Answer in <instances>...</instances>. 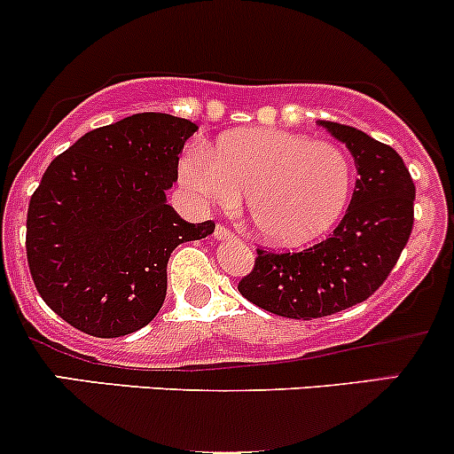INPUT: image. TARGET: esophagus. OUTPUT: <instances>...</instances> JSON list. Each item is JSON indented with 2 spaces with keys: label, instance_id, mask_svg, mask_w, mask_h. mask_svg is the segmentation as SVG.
<instances>
[{
  "label": "esophagus",
  "instance_id": "1",
  "mask_svg": "<svg viewBox=\"0 0 454 454\" xmlns=\"http://www.w3.org/2000/svg\"><path fill=\"white\" fill-rule=\"evenodd\" d=\"M215 239H217V241H228V239H232V232L228 231V228H223L222 223H217V228H215Z\"/></svg>",
  "mask_w": 454,
  "mask_h": 454
}]
</instances>
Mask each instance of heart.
Instances as JSON below:
<instances>
[{
  "instance_id": "b5f03b06",
  "label": "heart",
  "mask_w": 454,
  "mask_h": 454,
  "mask_svg": "<svg viewBox=\"0 0 454 454\" xmlns=\"http://www.w3.org/2000/svg\"><path fill=\"white\" fill-rule=\"evenodd\" d=\"M177 176L201 206L231 208L246 193L250 231L274 248H301L327 235L356 182L342 146L283 129H237L215 149L198 142L180 158Z\"/></svg>"
}]
</instances>
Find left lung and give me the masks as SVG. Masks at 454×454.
I'll list each match as a JSON object with an SVG mask.
<instances>
[{
  "label": "left lung",
  "instance_id": "obj_1",
  "mask_svg": "<svg viewBox=\"0 0 454 454\" xmlns=\"http://www.w3.org/2000/svg\"><path fill=\"white\" fill-rule=\"evenodd\" d=\"M354 155L358 180L336 231L303 253L256 250L239 292L265 312L323 318L367 301L400 259L413 231L415 184L395 149L356 127L318 121Z\"/></svg>",
  "mask_w": 454,
  "mask_h": 454
}]
</instances>
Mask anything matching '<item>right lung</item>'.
Masks as SVG:
<instances>
[{"label":"right lung","instance_id":"add662e5","mask_svg":"<svg viewBox=\"0 0 454 454\" xmlns=\"http://www.w3.org/2000/svg\"><path fill=\"white\" fill-rule=\"evenodd\" d=\"M195 131L171 114H134L81 136L45 168L26 253L36 292L72 327L118 338L149 325L167 296L168 256L215 231L167 204Z\"/></svg>","mask_w":454,"mask_h":454}]
</instances>
